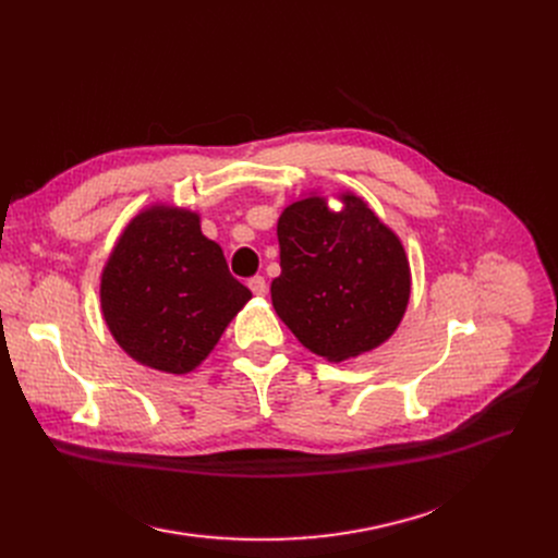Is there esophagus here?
I'll use <instances>...</instances> for the list:
<instances>
[{
  "label": "esophagus",
  "mask_w": 558,
  "mask_h": 558,
  "mask_svg": "<svg viewBox=\"0 0 558 558\" xmlns=\"http://www.w3.org/2000/svg\"><path fill=\"white\" fill-rule=\"evenodd\" d=\"M248 289L253 291L255 296H264V294H267V280H264L262 276H253L248 280Z\"/></svg>",
  "instance_id": "1"
}]
</instances>
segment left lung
Instances as JSON below:
<instances>
[{
	"mask_svg": "<svg viewBox=\"0 0 558 558\" xmlns=\"http://www.w3.org/2000/svg\"><path fill=\"white\" fill-rule=\"evenodd\" d=\"M312 190L278 219L280 269L271 303L310 353L345 362L383 345L400 326L412 271L398 234L355 192Z\"/></svg>",
	"mask_w": 558,
	"mask_h": 558,
	"instance_id": "obj_1",
	"label": "left lung"
}]
</instances>
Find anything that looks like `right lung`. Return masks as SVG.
Instances as JSON below:
<instances>
[{
    "instance_id": "1",
    "label": "right lung",
    "mask_w": 558,
    "mask_h": 558,
    "mask_svg": "<svg viewBox=\"0 0 558 558\" xmlns=\"http://www.w3.org/2000/svg\"><path fill=\"white\" fill-rule=\"evenodd\" d=\"M251 299L230 276L221 246L201 232V215L167 203L126 223L99 282L101 316L117 345L171 375L203 364Z\"/></svg>"
}]
</instances>
